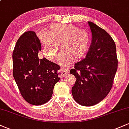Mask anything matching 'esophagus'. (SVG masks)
<instances>
[{"label":"esophagus","instance_id":"esophagus-1","mask_svg":"<svg viewBox=\"0 0 129 129\" xmlns=\"http://www.w3.org/2000/svg\"><path fill=\"white\" fill-rule=\"evenodd\" d=\"M69 71L67 70H65L63 69H61V70H60V73H61V76L62 77H64L66 76L67 75L68 73H69Z\"/></svg>","mask_w":129,"mask_h":129}]
</instances>
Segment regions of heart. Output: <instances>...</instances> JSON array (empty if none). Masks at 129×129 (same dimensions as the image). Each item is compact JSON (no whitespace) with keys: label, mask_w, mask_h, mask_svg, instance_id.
Wrapping results in <instances>:
<instances>
[{"label":"heart","mask_w":129,"mask_h":129,"mask_svg":"<svg viewBox=\"0 0 129 129\" xmlns=\"http://www.w3.org/2000/svg\"><path fill=\"white\" fill-rule=\"evenodd\" d=\"M38 38L43 47L45 57L52 59L57 54L60 45L62 48L58 56L60 66L67 69L76 59L85 56L90 46L88 33L74 25L51 24L49 31H42Z\"/></svg>","instance_id":"obj_1"}]
</instances>
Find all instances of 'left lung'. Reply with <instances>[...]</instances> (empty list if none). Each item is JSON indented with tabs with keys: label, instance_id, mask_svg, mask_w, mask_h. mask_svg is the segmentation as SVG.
Wrapping results in <instances>:
<instances>
[{
	"label": "left lung",
	"instance_id": "obj_1",
	"mask_svg": "<svg viewBox=\"0 0 129 129\" xmlns=\"http://www.w3.org/2000/svg\"><path fill=\"white\" fill-rule=\"evenodd\" d=\"M92 42L86 57L76 63L70 73L76 78L72 87L74 100L84 106H91L104 100L113 86L118 69L116 48L104 29L88 22Z\"/></svg>",
	"mask_w": 129,
	"mask_h": 129
}]
</instances>
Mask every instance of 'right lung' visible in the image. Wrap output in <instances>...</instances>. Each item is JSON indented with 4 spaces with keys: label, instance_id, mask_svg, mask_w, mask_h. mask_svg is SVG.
Segmentation results:
<instances>
[{
    "label": "right lung",
    "instance_id": "obj_1",
    "mask_svg": "<svg viewBox=\"0 0 129 129\" xmlns=\"http://www.w3.org/2000/svg\"><path fill=\"white\" fill-rule=\"evenodd\" d=\"M41 44L36 33L28 31L17 40L13 53V77L23 98L39 106L48 102L59 81V66L45 58L40 59Z\"/></svg>",
    "mask_w": 129,
    "mask_h": 129
}]
</instances>
